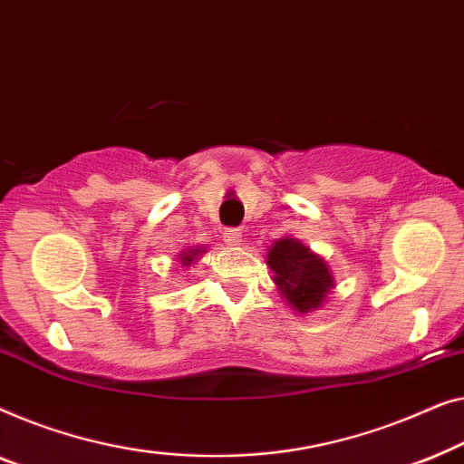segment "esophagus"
Here are the masks:
<instances>
[{
	"label": "esophagus",
	"mask_w": 464,
	"mask_h": 464,
	"mask_svg": "<svg viewBox=\"0 0 464 464\" xmlns=\"http://www.w3.org/2000/svg\"><path fill=\"white\" fill-rule=\"evenodd\" d=\"M223 239L227 246H239L241 244V231L239 229H227L223 233Z\"/></svg>",
	"instance_id": "34e87169"
}]
</instances>
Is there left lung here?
<instances>
[{
	"instance_id": "1",
	"label": "left lung",
	"mask_w": 464,
	"mask_h": 464,
	"mask_svg": "<svg viewBox=\"0 0 464 464\" xmlns=\"http://www.w3.org/2000/svg\"><path fill=\"white\" fill-rule=\"evenodd\" d=\"M266 266L273 271L279 296L298 315L319 309L336 285L325 258L292 235L273 241L266 250Z\"/></svg>"
}]
</instances>
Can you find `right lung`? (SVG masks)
<instances>
[{
  "mask_svg": "<svg viewBox=\"0 0 464 464\" xmlns=\"http://www.w3.org/2000/svg\"><path fill=\"white\" fill-rule=\"evenodd\" d=\"M208 252V246H188L187 250L179 252V258H176V263H179L182 269H187V266H191L193 263H198L201 258V254Z\"/></svg>",
  "mask_w": 464,
  "mask_h": 464,
  "instance_id": "obj_1",
  "label": "right lung"
}]
</instances>
